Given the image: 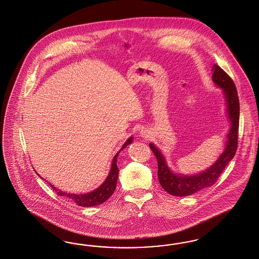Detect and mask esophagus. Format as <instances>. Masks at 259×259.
Returning <instances> with one entry per match:
<instances>
[{
	"label": "esophagus",
	"mask_w": 259,
	"mask_h": 259,
	"mask_svg": "<svg viewBox=\"0 0 259 259\" xmlns=\"http://www.w3.org/2000/svg\"><path fill=\"white\" fill-rule=\"evenodd\" d=\"M141 133H142V134H143V131H142V132H141Z\"/></svg>",
	"instance_id": "obj_1"
}]
</instances>
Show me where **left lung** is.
Masks as SVG:
<instances>
[{
	"label": "left lung",
	"mask_w": 259,
	"mask_h": 259,
	"mask_svg": "<svg viewBox=\"0 0 259 259\" xmlns=\"http://www.w3.org/2000/svg\"><path fill=\"white\" fill-rule=\"evenodd\" d=\"M212 81L223 90L226 99L227 116L230 121V130L227 134L224 151L218 159L206 169L198 174L185 175L175 173L170 168L161 150L154 143H149L152 151L158 161V179L161 188L173 196H188L198 191L209 188L223 172L227 164L232 161L237 149L238 128H239V99L236 87L232 78L217 65L212 66Z\"/></svg>",
	"instance_id": "1"
}]
</instances>
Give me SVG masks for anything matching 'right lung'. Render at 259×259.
Wrapping results in <instances>:
<instances>
[{
	"instance_id": "right-lung-1",
	"label": "right lung",
	"mask_w": 259,
	"mask_h": 259,
	"mask_svg": "<svg viewBox=\"0 0 259 259\" xmlns=\"http://www.w3.org/2000/svg\"><path fill=\"white\" fill-rule=\"evenodd\" d=\"M132 142H133V137H130L125 142L124 144L122 145L120 150L116 153L115 157L113 158L112 164H111V169L109 171L107 177L104 180V182L98 188H96L95 190H92L90 192L83 193V194H74V193L65 192L61 189L55 188L54 185L50 184L51 187L59 196L67 197L71 201H73L76 205H80V206H88L89 207V206L100 205V204L104 203L108 198H110V196L114 193V191L116 189V181H117L118 171H119L117 168V165H116L118 154H119V152L121 151L122 149H124L125 147ZM37 175H39V174L37 173ZM40 178H42V177H40Z\"/></svg>"
}]
</instances>
